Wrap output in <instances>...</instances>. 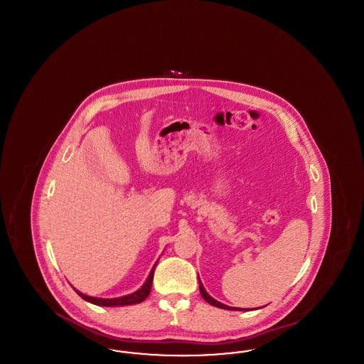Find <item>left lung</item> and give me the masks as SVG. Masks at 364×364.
<instances>
[{
  "label": "left lung",
  "instance_id": "8db88e82",
  "mask_svg": "<svg viewBox=\"0 0 364 364\" xmlns=\"http://www.w3.org/2000/svg\"><path fill=\"white\" fill-rule=\"evenodd\" d=\"M199 289H200V294H202V297L210 303L211 306H215V307H218V309H224V310H236V311H239V309H233V307H229V306H225V304H223V303H220V301H217L215 299H213L210 294L206 292V289H205V287H203V284L200 282V279H199ZM242 311V310H240Z\"/></svg>",
  "mask_w": 364,
  "mask_h": 364
}]
</instances>
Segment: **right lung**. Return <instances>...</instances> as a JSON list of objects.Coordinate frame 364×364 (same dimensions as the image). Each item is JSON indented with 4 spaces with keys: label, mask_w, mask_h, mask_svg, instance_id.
Listing matches in <instances>:
<instances>
[{
    "label": "right lung",
    "mask_w": 364,
    "mask_h": 364,
    "mask_svg": "<svg viewBox=\"0 0 364 364\" xmlns=\"http://www.w3.org/2000/svg\"><path fill=\"white\" fill-rule=\"evenodd\" d=\"M156 264L153 267V270L150 272L149 277L146 279V282L143 284V287L138 289L134 294H127V296H122V297H114V299H101V297H92V296H87V294L79 292L77 289H75V292L79 294L82 299H85L86 301H90L92 304L97 306H104V307H116V306H131V304H138L141 303L150 292H151V284H153V277H154V269Z\"/></svg>",
    "instance_id": "right-lung-1"
}]
</instances>
